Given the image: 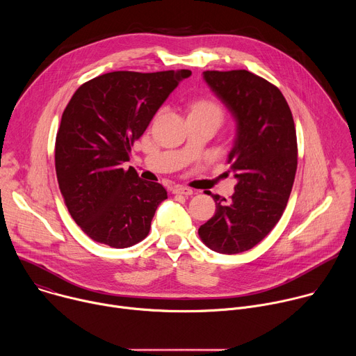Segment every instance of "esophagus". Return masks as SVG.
<instances>
[{
	"mask_svg": "<svg viewBox=\"0 0 356 356\" xmlns=\"http://www.w3.org/2000/svg\"><path fill=\"white\" fill-rule=\"evenodd\" d=\"M173 194H183V195H191L193 194V190L190 187H186V186H176L173 187Z\"/></svg>",
	"mask_w": 356,
	"mask_h": 356,
	"instance_id": "34e87169",
	"label": "esophagus"
}]
</instances>
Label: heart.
Instances as JSON below:
<instances>
[{
	"instance_id": "1",
	"label": "heart",
	"mask_w": 356,
	"mask_h": 356,
	"mask_svg": "<svg viewBox=\"0 0 356 356\" xmlns=\"http://www.w3.org/2000/svg\"><path fill=\"white\" fill-rule=\"evenodd\" d=\"M206 114L216 115L220 120H222V115H224L221 106L211 98H198L188 106V117L206 115Z\"/></svg>"
}]
</instances>
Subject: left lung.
I'll return each mask as SVG.
<instances>
[{
	"mask_svg": "<svg viewBox=\"0 0 356 356\" xmlns=\"http://www.w3.org/2000/svg\"><path fill=\"white\" fill-rule=\"evenodd\" d=\"M204 80L236 120L228 162L238 183L227 204L213 195L216 214L198 235L210 249L235 255L258 245L283 216L297 170L296 128L282 91L264 77L207 70Z\"/></svg>",
	"mask_w": 356,
	"mask_h": 356,
	"instance_id": "1",
	"label": "left lung"
}]
</instances>
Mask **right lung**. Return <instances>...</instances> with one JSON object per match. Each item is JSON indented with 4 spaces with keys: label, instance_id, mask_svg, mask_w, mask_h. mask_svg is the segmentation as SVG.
<instances>
[{
    "label": "right lung",
    "instance_id": "add662e5",
    "mask_svg": "<svg viewBox=\"0 0 356 356\" xmlns=\"http://www.w3.org/2000/svg\"><path fill=\"white\" fill-rule=\"evenodd\" d=\"M190 70L111 72L81 84L66 106L55 145L65 204L92 241L129 248L145 239L165 187L124 163L159 107Z\"/></svg>",
    "mask_w": 356,
    "mask_h": 356
}]
</instances>
